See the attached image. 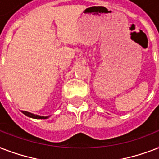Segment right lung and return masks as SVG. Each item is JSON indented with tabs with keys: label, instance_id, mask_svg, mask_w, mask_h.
I'll list each match as a JSON object with an SVG mask.
<instances>
[{
	"label": "right lung",
	"instance_id": "obj_1",
	"mask_svg": "<svg viewBox=\"0 0 159 159\" xmlns=\"http://www.w3.org/2000/svg\"><path fill=\"white\" fill-rule=\"evenodd\" d=\"M21 112H22L24 115H25V116H28V117H30V118H34V119H47L49 117V116H38V115H34V114L30 113V112H28V111H22Z\"/></svg>",
	"mask_w": 159,
	"mask_h": 159
}]
</instances>
